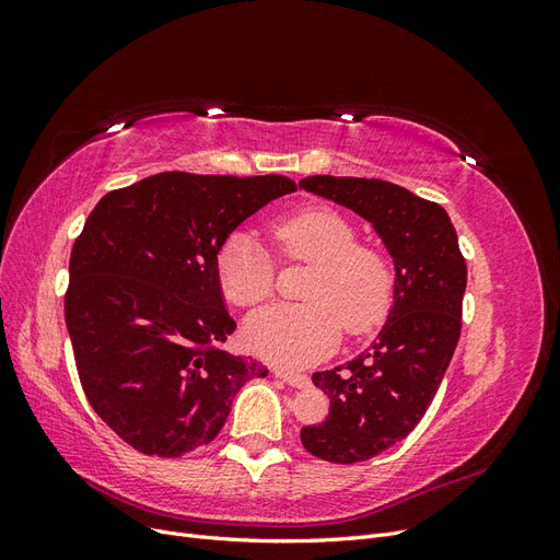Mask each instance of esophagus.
<instances>
[{
	"label": "esophagus",
	"mask_w": 560,
	"mask_h": 560,
	"mask_svg": "<svg viewBox=\"0 0 560 560\" xmlns=\"http://www.w3.org/2000/svg\"><path fill=\"white\" fill-rule=\"evenodd\" d=\"M273 374H276L280 381H284L287 385H292V387H296V389H303V387L311 385V378H308L306 374H299V371L273 369Z\"/></svg>",
	"instance_id": "obj_1"
}]
</instances>
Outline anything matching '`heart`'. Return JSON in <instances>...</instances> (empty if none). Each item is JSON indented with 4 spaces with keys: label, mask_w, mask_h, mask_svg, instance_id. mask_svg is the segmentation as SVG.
Here are the masks:
<instances>
[{
    "label": "heart",
    "mask_w": 560,
    "mask_h": 560,
    "mask_svg": "<svg viewBox=\"0 0 560 560\" xmlns=\"http://www.w3.org/2000/svg\"><path fill=\"white\" fill-rule=\"evenodd\" d=\"M287 259L313 264L308 303H273L254 313L245 336L254 352L284 366L325 358L341 327L360 336L385 319L395 294V270L385 254L358 243V231L331 208H303L270 229ZM217 278L235 306L252 308L273 292L276 261L249 229L226 235L217 249Z\"/></svg>",
    "instance_id": "b5f03b06"
}]
</instances>
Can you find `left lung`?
Instances as JSON below:
<instances>
[{
	"label": "left lung",
	"mask_w": 560,
	"mask_h": 560,
	"mask_svg": "<svg viewBox=\"0 0 560 560\" xmlns=\"http://www.w3.org/2000/svg\"><path fill=\"white\" fill-rule=\"evenodd\" d=\"M299 186L366 219L395 261V301L376 341L348 364L315 371L329 416L301 430L319 460L352 465L401 442L425 416L460 338L467 264L446 210L404 186L331 175Z\"/></svg>",
	"instance_id": "1"
}]
</instances>
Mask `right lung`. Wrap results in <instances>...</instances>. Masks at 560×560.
Returning <instances> with one entry per match:
<instances>
[{
	"label": "right lung",
	"mask_w": 560,
	"mask_h": 560,
	"mask_svg": "<svg viewBox=\"0 0 560 560\" xmlns=\"http://www.w3.org/2000/svg\"><path fill=\"white\" fill-rule=\"evenodd\" d=\"M280 175L159 173L109 191L72 247L65 322L95 413L135 451L210 444L238 389L268 369L219 348L235 331L217 249L270 200Z\"/></svg>",
	"instance_id": "obj_1"
}]
</instances>
